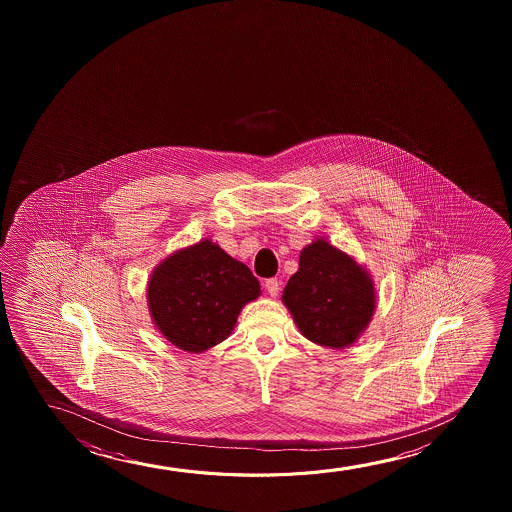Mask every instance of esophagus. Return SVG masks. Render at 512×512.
<instances>
[{
  "label": "esophagus",
  "mask_w": 512,
  "mask_h": 512,
  "mask_svg": "<svg viewBox=\"0 0 512 512\" xmlns=\"http://www.w3.org/2000/svg\"><path fill=\"white\" fill-rule=\"evenodd\" d=\"M264 287H266L271 297H276L278 292H280V281H278V278H267V280L264 281Z\"/></svg>",
  "instance_id": "obj_1"
}]
</instances>
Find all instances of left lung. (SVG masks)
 I'll return each instance as SVG.
<instances>
[{"mask_svg":"<svg viewBox=\"0 0 512 512\" xmlns=\"http://www.w3.org/2000/svg\"><path fill=\"white\" fill-rule=\"evenodd\" d=\"M283 302L309 341L329 348L355 343L374 311V288L346 253L318 239L306 246Z\"/></svg>","mask_w":512,"mask_h":512,"instance_id":"left-lung-1","label":"left lung"}]
</instances>
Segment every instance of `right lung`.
Returning <instances> with one entry per match:
<instances>
[{
    "mask_svg": "<svg viewBox=\"0 0 512 512\" xmlns=\"http://www.w3.org/2000/svg\"><path fill=\"white\" fill-rule=\"evenodd\" d=\"M260 294L252 271L201 241L164 260L148 283V308L171 343L201 353L231 334L239 311Z\"/></svg>",
    "mask_w": 512,
    "mask_h": 512,
    "instance_id": "obj_1",
    "label": "right lung"
}]
</instances>
